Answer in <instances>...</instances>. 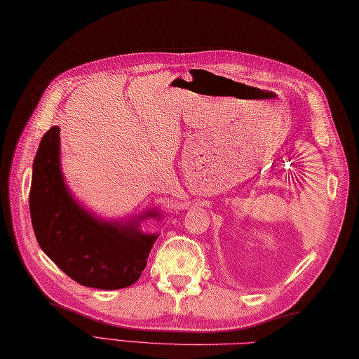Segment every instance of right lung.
<instances>
[{
    "label": "right lung",
    "mask_w": 359,
    "mask_h": 359,
    "mask_svg": "<svg viewBox=\"0 0 359 359\" xmlns=\"http://www.w3.org/2000/svg\"><path fill=\"white\" fill-rule=\"evenodd\" d=\"M29 211L40 248L64 273L87 287L131 286L147 267L158 238L142 234L137 223L98 220L73 200L59 165L57 126L43 134L34 159Z\"/></svg>",
    "instance_id": "1"
}]
</instances>
